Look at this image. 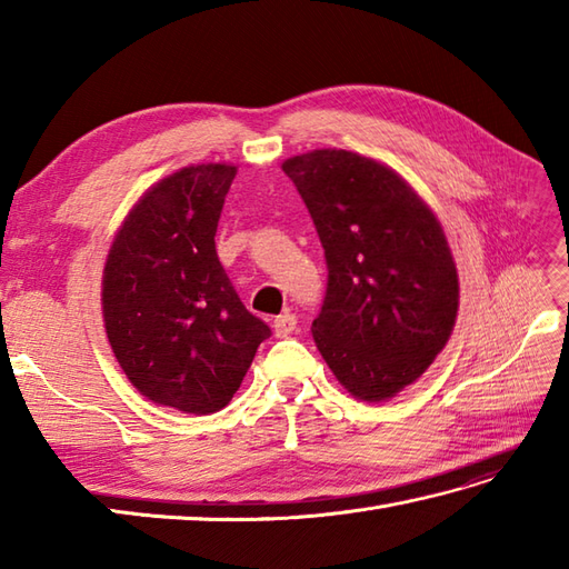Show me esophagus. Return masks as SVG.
<instances>
[{
    "label": "esophagus",
    "instance_id": "esophagus-1",
    "mask_svg": "<svg viewBox=\"0 0 569 569\" xmlns=\"http://www.w3.org/2000/svg\"><path fill=\"white\" fill-rule=\"evenodd\" d=\"M296 325H298V318L293 316V312L286 310L273 320V332H276V337H288L296 330Z\"/></svg>",
    "mask_w": 569,
    "mask_h": 569
}]
</instances>
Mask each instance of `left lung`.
Instances as JSON below:
<instances>
[{
  "label": "left lung",
  "mask_w": 569,
  "mask_h": 569,
  "mask_svg": "<svg viewBox=\"0 0 569 569\" xmlns=\"http://www.w3.org/2000/svg\"><path fill=\"white\" fill-rule=\"evenodd\" d=\"M281 168L328 261L312 340L355 398L389 401L432 365L457 320V269L438 217L389 166L355 151L316 149Z\"/></svg>",
  "instance_id": "obj_1"
}]
</instances>
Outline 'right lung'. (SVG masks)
Segmentation results:
<instances>
[{"mask_svg": "<svg viewBox=\"0 0 569 569\" xmlns=\"http://www.w3.org/2000/svg\"><path fill=\"white\" fill-rule=\"evenodd\" d=\"M237 166H186L143 192L107 253L102 316L127 379L149 401L214 413L237 393L269 325L241 303L214 249Z\"/></svg>", "mask_w": 569, "mask_h": 569, "instance_id": "right-lung-1", "label": "right lung"}]
</instances>
